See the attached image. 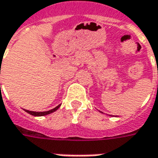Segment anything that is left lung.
I'll return each mask as SVG.
<instances>
[{"mask_svg":"<svg viewBox=\"0 0 158 158\" xmlns=\"http://www.w3.org/2000/svg\"><path fill=\"white\" fill-rule=\"evenodd\" d=\"M101 113H102V112H101ZM102 114H103V113H102ZM110 116H112V115H110Z\"/></svg>","mask_w":158,"mask_h":158,"instance_id":"left-lung-1","label":"left lung"}]
</instances>
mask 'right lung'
<instances>
[{
	"label": "right lung",
	"mask_w": 158,
	"mask_h": 158,
	"mask_svg": "<svg viewBox=\"0 0 158 158\" xmlns=\"http://www.w3.org/2000/svg\"><path fill=\"white\" fill-rule=\"evenodd\" d=\"M60 105H58V106H56L55 108H53L52 110H49V111H45V112H32V111H29V110H25L27 113L28 114H30L31 115H33V116H44V115H47V114H50L53 113V112H55L56 111L59 107H60Z\"/></svg>",
	"instance_id": "right-lung-1"
}]
</instances>
